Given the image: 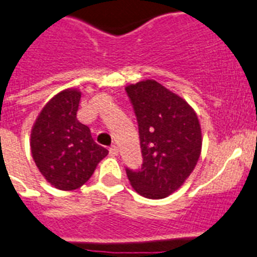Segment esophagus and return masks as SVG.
<instances>
[{"mask_svg": "<svg viewBox=\"0 0 257 257\" xmlns=\"http://www.w3.org/2000/svg\"><path fill=\"white\" fill-rule=\"evenodd\" d=\"M109 153H110V155H111V156H116V155H117V147H116V146L112 145L111 147L109 148Z\"/></svg>", "mask_w": 257, "mask_h": 257, "instance_id": "obj_1", "label": "esophagus"}]
</instances>
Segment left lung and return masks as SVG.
<instances>
[{
  "instance_id": "obj_1",
  "label": "left lung",
  "mask_w": 257,
  "mask_h": 257,
  "mask_svg": "<svg viewBox=\"0 0 257 257\" xmlns=\"http://www.w3.org/2000/svg\"><path fill=\"white\" fill-rule=\"evenodd\" d=\"M138 123L143 164L126 167L131 185L148 199H162L183 185L201 151V131L190 105L153 80L125 87Z\"/></svg>"
}]
</instances>
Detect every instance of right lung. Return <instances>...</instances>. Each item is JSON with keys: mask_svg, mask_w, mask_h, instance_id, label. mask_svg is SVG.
I'll list each match as a JSON object with an SVG mask.
<instances>
[{"mask_svg": "<svg viewBox=\"0 0 257 257\" xmlns=\"http://www.w3.org/2000/svg\"><path fill=\"white\" fill-rule=\"evenodd\" d=\"M81 92L68 88L43 107L31 131V155L54 188L74 190L92 176L109 153L93 141L90 128L77 120Z\"/></svg>", "mask_w": 257, "mask_h": 257, "instance_id": "right-lung-1", "label": "right lung"}]
</instances>
